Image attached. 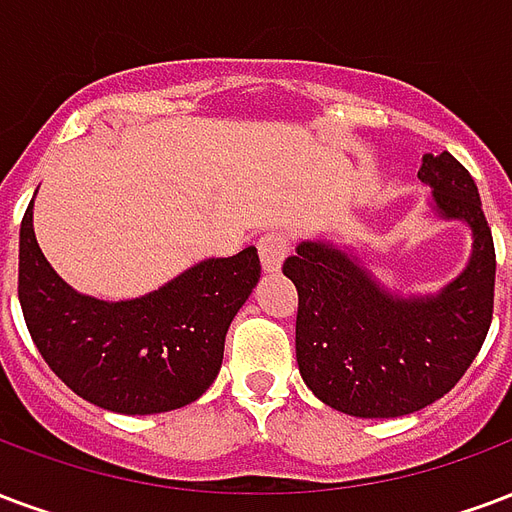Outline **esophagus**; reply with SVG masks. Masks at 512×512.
<instances>
[{
  "mask_svg": "<svg viewBox=\"0 0 512 512\" xmlns=\"http://www.w3.org/2000/svg\"><path fill=\"white\" fill-rule=\"evenodd\" d=\"M257 252H260V263H263V268H266L268 274H271V271H279V268H282V260H285L287 252H290V238H287V233H282V230H271L266 236H260V241H257Z\"/></svg>",
  "mask_w": 512,
  "mask_h": 512,
  "instance_id": "1",
  "label": "esophagus"
}]
</instances>
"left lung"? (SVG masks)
<instances>
[{
	"label": "left lung",
	"mask_w": 512,
	"mask_h": 512,
	"mask_svg": "<svg viewBox=\"0 0 512 512\" xmlns=\"http://www.w3.org/2000/svg\"><path fill=\"white\" fill-rule=\"evenodd\" d=\"M418 179L434 189L439 217L472 230L467 268L437 295L388 293L358 257L325 241H301L282 266L298 290L301 377L355 418H399L442 399L475 361L494 314L497 255L475 179L448 151L426 154Z\"/></svg>",
	"instance_id": "1"
}]
</instances>
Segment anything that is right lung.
Returning <instances> with one entry per match:
<instances>
[{
  "instance_id": "add662e5",
  "label": "right lung",
  "mask_w": 512,
  "mask_h": 512,
  "mask_svg": "<svg viewBox=\"0 0 512 512\" xmlns=\"http://www.w3.org/2000/svg\"><path fill=\"white\" fill-rule=\"evenodd\" d=\"M260 279L255 246L211 257L132 301H100L62 282L21 219L18 301L51 372L102 410L151 415L200 399L217 380L225 333Z\"/></svg>"
}]
</instances>
